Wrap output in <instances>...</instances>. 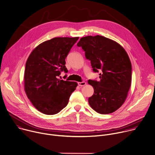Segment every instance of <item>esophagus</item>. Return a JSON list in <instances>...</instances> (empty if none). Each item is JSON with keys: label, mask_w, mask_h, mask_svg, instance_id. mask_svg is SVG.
I'll list each match as a JSON object with an SVG mask.
<instances>
[{"label": "esophagus", "mask_w": 155, "mask_h": 155, "mask_svg": "<svg viewBox=\"0 0 155 155\" xmlns=\"http://www.w3.org/2000/svg\"><path fill=\"white\" fill-rule=\"evenodd\" d=\"M78 86H84V85H86V82L85 81H82V82H78Z\"/></svg>", "instance_id": "34e87169"}]
</instances>
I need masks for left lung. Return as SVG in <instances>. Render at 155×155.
Masks as SVG:
<instances>
[{
    "instance_id": "1",
    "label": "left lung",
    "mask_w": 155,
    "mask_h": 155,
    "mask_svg": "<svg viewBox=\"0 0 155 155\" xmlns=\"http://www.w3.org/2000/svg\"><path fill=\"white\" fill-rule=\"evenodd\" d=\"M77 46L82 48L100 80H89L94 87L89 105L96 112H114L124 103L131 86L132 67L125 49L116 42L102 36L81 38Z\"/></svg>"
}]
</instances>
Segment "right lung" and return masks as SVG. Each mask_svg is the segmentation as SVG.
<instances>
[{
	"label": "right lung",
	"instance_id": "add662e5",
	"mask_svg": "<svg viewBox=\"0 0 155 155\" xmlns=\"http://www.w3.org/2000/svg\"><path fill=\"white\" fill-rule=\"evenodd\" d=\"M54 38L38 45L28 57L24 73L25 91L33 105L40 112L54 115L69 102L77 83L58 77L68 73L65 59L78 39Z\"/></svg>",
	"mask_w": 155,
	"mask_h": 155
}]
</instances>
